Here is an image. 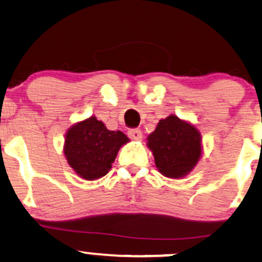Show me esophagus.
<instances>
[{
  "instance_id": "1",
  "label": "esophagus",
  "mask_w": 262,
  "mask_h": 262,
  "mask_svg": "<svg viewBox=\"0 0 262 262\" xmlns=\"http://www.w3.org/2000/svg\"><path fill=\"white\" fill-rule=\"evenodd\" d=\"M128 135L129 138L133 140H140L141 138H143V133H141L140 129H130V130L128 132Z\"/></svg>"
}]
</instances>
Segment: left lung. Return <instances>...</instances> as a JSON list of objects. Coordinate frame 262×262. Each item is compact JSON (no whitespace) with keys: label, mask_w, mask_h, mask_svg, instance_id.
Listing matches in <instances>:
<instances>
[{"label":"left lung","mask_w":262,"mask_h":262,"mask_svg":"<svg viewBox=\"0 0 262 262\" xmlns=\"http://www.w3.org/2000/svg\"><path fill=\"white\" fill-rule=\"evenodd\" d=\"M146 141L156 169L172 180L183 179L192 172L203 152L202 135L198 128L175 114L160 119Z\"/></svg>","instance_id":"8db88e82"}]
</instances>
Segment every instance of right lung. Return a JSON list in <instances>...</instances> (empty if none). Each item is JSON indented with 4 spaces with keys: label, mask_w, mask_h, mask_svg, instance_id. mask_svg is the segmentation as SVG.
Instances as JSON below:
<instances>
[{
    "label": "right lung",
    "mask_w": 262,
    "mask_h": 262,
    "mask_svg": "<svg viewBox=\"0 0 262 262\" xmlns=\"http://www.w3.org/2000/svg\"><path fill=\"white\" fill-rule=\"evenodd\" d=\"M129 138L121 130H110L95 116L66 130L64 155L77 176L95 181L110 172L117 154Z\"/></svg>",
    "instance_id": "1"
}]
</instances>
